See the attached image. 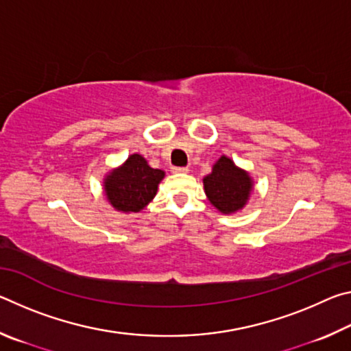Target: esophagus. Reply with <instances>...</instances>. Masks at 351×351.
<instances>
[{
  "label": "esophagus",
  "mask_w": 351,
  "mask_h": 351,
  "mask_svg": "<svg viewBox=\"0 0 351 351\" xmlns=\"http://www.w3.org/2000/svg\"><path fill=\"white\" fill-rule=\"evenodd\" d=\"M171 171H173V173H186V171H189V167H176V165H173Z\"/></svg>",
  "instance_id": "esophagus-1"
}]
</instances>
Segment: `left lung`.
<instances>
[{
	"label": "left lung",
	"mask_w": 351,
	"mask_h": 351,
	"mask_svg": "<svg viewBox=\"0 0 351 351\" xmlns=\"http://www.w3.org/2000/svg\"><path fill=\"white\" fill-rule=\"evenodd\" d=\"M204 190L210 203L223 213L240 210L246 204L252 181L245 170L235 167L229 158L221 156L204 178Z\"/></svg>",
	"instance_id": "left-lung-1"
}]
</instances>
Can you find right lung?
Instances as JSON below:
<instances>
[{
	"instance_id": "1",
	"label": "right lung",
	"mask_w": 351,
	"mask_h": 351,
	"mask_svg": "<svg viewBox=\"0 0 351 351\" xmlns=\"http://www.w3.org/2000/svg\"><path fill=\"white\" fill-rule=\"evenodd\" d=\"M162 178V170L152 169L141 154H132L121 169L106 176V197L117 210L139 212L156 195Z\"/></svg>"
}]
</instances>
